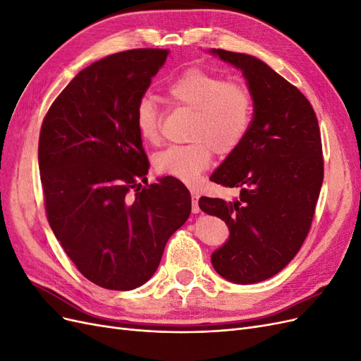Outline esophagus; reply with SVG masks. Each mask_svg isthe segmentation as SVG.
Listing matches in <instances>:
<instances>
[{"label":"esophagus","mask_w":361,"mask_h":361,"mask_svg":"<svg viewBox=\"0 0 361 361\" xmlns=\"http://www.w3.org/2000/svg\"><path fill=\"white\" fill-rule=\"evenodd\" d=\"M199 197H200L199 191L191 190V204H192V212H194V214H199V212H200V207H199Z\"/></svg>","instance_id":"obj_1"}]
</instances>
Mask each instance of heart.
Listing matches in <instances>:
<instances>
[{"mask_svg": "<svg viewBox=\"0 0 361 361\" xmlns=\"http://www.w3.org/2000/svg\"><path fill=\"white\" fill-rule=\"evenodd\" d=\"M169 99L194 113L190 130L192 143L170 146L159 152L154 164L158 173L194 185L209 169L214 150L231 155L244 143L253 122V99L243 84L203 69H188L167 85ZM135 125L141 138L157 143L161 134V113L150 96L135 106Z\"/></svg>", "mask_w": 361, "mask_h": 361, "instance_id": "b5f03b06", "label": "heart"}]
</instances>
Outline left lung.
I'll return each instance as SVG.
<instances>
[{"mask_svg": "<svg viewBox=\"0 0 361 361\" xmlns=\"http://www.w3.org/2000/svg\"><path fill=\"white\" fill-rule=\"evenodd\" d=\"M211 52L243 71L253 122L244 143L211 176L239 188V199L202 197L199 206L231 231L211 256L214 269L251 285L285 268L310 231L324 180L321 133L307 97L267 63L241 52Z\"/></svg>", "mask_w": 361, "mask_h": 361, "instance_id": "1", "label": "left lung"}]
</instances>
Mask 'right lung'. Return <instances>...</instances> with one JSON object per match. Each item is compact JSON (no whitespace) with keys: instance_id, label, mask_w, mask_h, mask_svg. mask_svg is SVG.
Masks as SVG:
<instances>
[{"instance_id":"right-lung-1","label":"right lung","mask_w":361,"mask_h":361,"mask_svg":"<svg viewBox=\"0 0 361 361\" xmlns=\"http://www.w3.org/2000/svg\"><path fill=\"white\" fill-rule=\"evenodd\" d=\"M167 56L147 48L94 61L42 123L39 170L49 226L81 274L105 289L145 285L191 214L190 191L178 179L147 185L135 125V106Z\"/></svg>"}]
</instances>
